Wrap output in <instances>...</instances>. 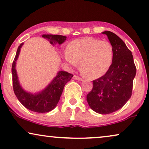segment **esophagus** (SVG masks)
<instances>
[{"instance_id":"esophagus-1","label":"esophagus","mask_w":149,"mask_h":149,"mask_svg":"<svg viewBox=\"0 0 149 149\" xmlns=\"http://www.w3.org/2000/svg\"><path fill=\"white\" fill-rule=\"evenodd\" d=\"M74 79H76V80H78V81H82L83 80L82 78H81V77L77 76V75H74Z\"/></svg>"}]
</instances>
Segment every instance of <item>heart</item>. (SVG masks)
I'll return each instance as SVG.
<instances>
[{
	"label": "heart",
	"instance_id": "heart-1",
	"mask_svg": "<svg viewBox=\"0 0 149 149\" xmlns=\"http://www.w3.org/2000/svg\"><path fill=\"white\" fill-rule=\"evenodd\" d=\"M113 55V48L109 42L86 38L71 42L68 46L64 57L73 66L81 63V72L86 77L97 79L109 70Z\"/></svg>",
	"mask_w": 149,
	"mask_h": 149
}]
</instances>
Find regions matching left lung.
<instances>
[{
    "label": "left lung",
    "mask_w": 149,
    "mask_h": 149,
    "mask_svg": "<svg viewBox=\"0 0 149 149\" xmlns=\"http://www.w3.org/2000/svg\"><path fill=\"white\" fill-rule=\"evenodd\" d=\"M102 33L107 36L113 48V61L103 76L92 81L87 101L95 112L109 114L123 107L131 98L136 67L131 51L117 35L109 31Z\"/></svg>",
    "instance_id": "left-lung-1"
}]
</instances>
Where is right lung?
Instances as JSON below:
<instances>
[{
	"mask_svg": "<svg viewBox=\"0 0 149 149\" xmlns=\"http://www.w3.org/2000/svg\"><path fill=\"white\" fill-rule=\"evenodd\" d=\"M42 38L49 40L53 45L57 43L61 44L66 40V37L59 35H42ZM22 45L23 43L18 46L11 68L13 91L19 101L28 109L38 113L49 112L57 106L65 85L70 81L73 74L65 71H59L53 80L42 91L36 94L24 91L19 83L15 69V63Z\"/></svg>",
	"mask_w": 149,
	"mask_h": 149,
	"instance_id": "obj_1",
	"label": "right lung"
}]
</instances>
